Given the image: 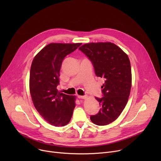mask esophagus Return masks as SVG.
<instances>
[{"label": "esophagus", "mask_w": 161, "mask_h": 161, "mask_svg": "<svg viewBox=\"0 0 161 161\" xmlns=\"http://www.w3.org/2000/svg\"><path fill=\"white\" fill-rule=\"evenodd\" d=\"M78 97L80 99H85V98H87V96H80V95H78Z\"/></svg>", "instance_id": "obj_1"}]
</instances>
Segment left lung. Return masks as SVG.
I'll use <instances>...</instances> for the list:
<instances>
[{"instance_id":"left-lung-1","label":"left lung","mask_w":161,"mask_h":161,"mask_svg":"<svg viewBox=\"0 0 161 161\" xmlns=\"http://www.w3.org/2000/svg\"><path fill=\"white\" fill-rule=\"evenodd\" d=\"M79 49L91 61L97 76L104 80L103 97H96L100 109L90 117L91 121L99 126L108 125L120 115L128 102L132 83L129 58L111 42L86 44Z\"/></svg>"}]
</instances>
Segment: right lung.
<instances>
[{"label": "right lung", "instance_id": "obj_1", "mask_svg": "<svg viewBox=\"0 0 161 161\" xmlns=\"http://www.w3.org/2000/svg\"><path fill=\"white\" fill-rule=\"evenodd\" d=\"M81 44H49L32 61L29 80L32 102L41 116L52 125L64 126L72 118L75 98L58 92L57 87L64 58Z\"/></svg>", "mask_w": 161, "mask_h": 161}]
</instances>
